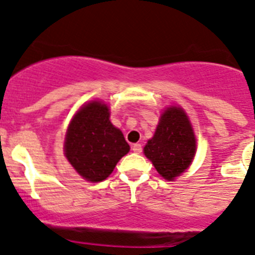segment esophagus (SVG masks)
<instances>
[{
  "label": "esophagus",
  "instance_id": "34e87169",
  "mask_svg": "<svg viewBox=\"0 0 255 255\" xmlns=\"http://www.w3.org/2000/svg\"><path fill=\"white\" fill-rule=\"evenodd\" d=\"M131 150L135 152V154H140V152L142 151L141 144H134V145H132V146H131Z\"/></svg>",
  "mask_w": 255,
  "mask_h": 255
}]
</instances>
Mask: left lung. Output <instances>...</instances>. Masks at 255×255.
Masks as SVG:
<instances>
[{"instance_id":"1","label":"left lung","mask_w":255,"mask_h":255,"mask_svg":"<svg viewBox=\"0 0 255 255\" xmlns=\"http://www.w3.org/2000/svg\"><path fill=\"white\" fill-rule=\"evenodd\" d=\"M195 150V136L185 113L169 108L161 115L152 139L145 145L144 154L162 178L173 180L189 168Z\"/></svg>"}]
</instances>
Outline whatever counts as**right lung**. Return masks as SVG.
<instances>
[{
	"mask_svg": "<svg viewBox=\"0 0 255 255\" xmlns=\"http://www.w3.org/2000/svg\"><path fill=\"white\" fill-rule=\"evenodd\" d=\"M109 118L108 106L93 101L77 111L65 137L67 160L82 178L94 183L105 180L130 150Z\"/></svg>",
	"mask_w": 255,
	"mask_h": 255,
	"instance_id": "obj_1",
	"label": "right lung"
}]
</instances>
